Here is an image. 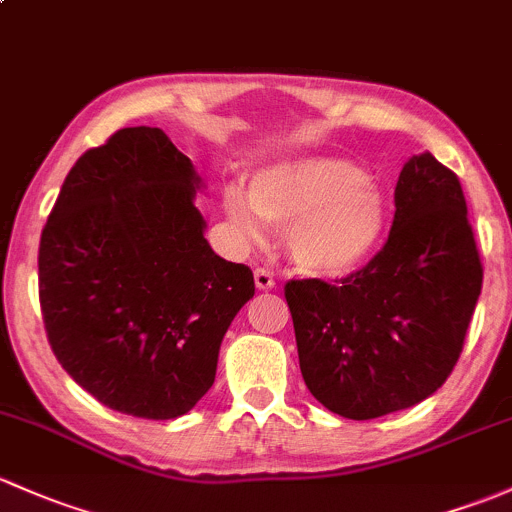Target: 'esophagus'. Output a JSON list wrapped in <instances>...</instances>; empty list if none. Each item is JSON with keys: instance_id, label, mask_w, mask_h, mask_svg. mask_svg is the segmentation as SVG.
Returning a JSON list of instances; mask_svg holds the SVG:
<instances>
[{"instance_id": "esophagus-1", "label": "esophagus", "mask_w": 512, "mask_h": 512, "mask_svg": "<svg viewBox=\"0 0 512 512\" xmlns=\"http://www.w3.org/2000/svg\"><path fill=\"white\" fill-rule=\"evenodd\" d=\"M255 284H257V289H262V292H267V289H274L272 272L265 270V267H257V270H255Z\"/></svg>"}]
</instances>
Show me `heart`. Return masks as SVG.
I'll return each instance as SVG.
<instances>
[{"label":"heart","mask_w":512,"mask_h":512,"mask_svg":"<svg viewBox=\"0 0 512 512\" xmlns=\"http://www.w3.org/2000/svg\"><path fill=\"white\" fill-rule=\"evenodd\" d=\"M223 211L242 235L262 240L265 223L287 228L294 265L346 277L373 257L387 230V198L363 166L341 157H304L267 166L250 198L225 188Z\"/></svg>","instance_id":"obj_1"}]
</instances>
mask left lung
Wrapping results in <instances>:
<instances>
[{
    "label": "left lung",
    "mask_w": 512,
    "mask_h": 512,
    "mask_svg": "<svg viewBox=\"0 0 512 512\" xmlns=\"http://www.w3.org/2000/svg\"><path fill=\"white\" fill-rule=\"evenodd\" d=\"M483 267L459 179L429 152L402 166L383 250L358 272L284 287L311 395L348 419L407 410L446 383Z\"/></svg>",
    "instance_id": "obj_1"
}]
</instances>
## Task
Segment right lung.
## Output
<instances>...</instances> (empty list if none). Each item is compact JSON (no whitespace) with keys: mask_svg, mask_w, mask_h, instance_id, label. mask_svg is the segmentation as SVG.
<instances>
[{"mask_svg":"<svg viewBox=\"0 0 512 512\" xmlns=\"http://www.w3.org/2000/svg\"><path fill=\"white\" fill-rule=\"evenodd\" d=\"M201 176L159 127H125L63 181L39 245V299L58 363L110 410L174 419L211 390L250 267L213 252Z\"/></svg>","mask_w":512,"mask_h":512,"instance_id":"1","label":"right lung"}]
</instances>
